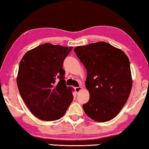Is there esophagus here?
<instances>
[{"instance_id":"1","label":"esophagus","mask_w":149,"mask_h":149,"mask_svg":"<svg viewBox=\"0 0 149 149\" xmlns=\"http://www.w3.org/2000/svg\"><path fill=\"white\" fill-rule=\"evenodd\" d=\"M81 90H82V87H81V86H79V87H76V88H75V91H76L77 93H79Z\"/></svg>"}]
</instances>
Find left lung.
I'll return each instance as SVG.
<instances>
[{
	"instance_id": "1",
	"label": "left lung",
	"mask_w": 149,
	"mask_h": 149,
	"mask_svg": "<svg viewBox=\"0 0 149 149\" xmlns=\"http://www.w3.org/2000/svg\"><path fill=\"white\" fill-rule=\"evenodd\" d=\"M74 51L87 72L85 86L90 98L82 105L83 110L97 122L111 120L119 113L131 91L129 58L103 41L77 47Z\"/></svg>"
}]
</instances>
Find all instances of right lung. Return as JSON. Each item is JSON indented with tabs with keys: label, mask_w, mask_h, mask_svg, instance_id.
<instances>
[{
	"label": "right lung",
	"mask_w": 149,
	"mask_h": 149,
	"mask_svg": "<svg viewBox=\"0 0 149 149\" xmlns=\"http://www.w3.org/2000/svg\"><path fill=\"white\" fill-rule=\"evenodd\" d=\"M72 47L45 43L26 52L20 61L17 82L30 111L40 120L63 116L73 100L65 80L63 62Z\"/></svg>",
	"instance_id": "1"
}]
</instances>
